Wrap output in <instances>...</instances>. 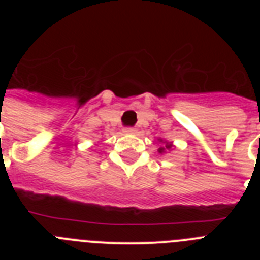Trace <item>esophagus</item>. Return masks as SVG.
Returning <instances> with one entry per match:
<instances>
[{
    "instance_id": "esophagus-1",
    "label": "esophagus",
    "mask_w": 260,
    "mask_h": 260,
    "mask_svg": "<svg viewBox=\"0 0 260 260\" xmlns=\"http://www.w3.org/2000/svg\"><path fill=\"white\" fill-rule=\"evenodd\" d=\"M123 133H125V134H135V133H137V130H135L134 127H126V128H123Z\"/></svg>"
}]
</instances>
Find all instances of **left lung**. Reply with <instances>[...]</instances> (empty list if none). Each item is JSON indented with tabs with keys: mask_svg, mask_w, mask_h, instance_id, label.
Segmentation results:
<instances>
[{
	"mask_svg": "<svg viewBox=\"0 0 260 260\" xmlns=\"http://www.w3.org/2000/svg\"><path fill=\"white\" fill-rule=\"evenodd\" d=\"M160 142H162V146L158 148V152L160 153H164L167 152L168 150H171L172 147H173V143L172 142H167V141H162V139H160Z\"/></svg>",
	"mask_w": 260,
	"mask_h": 260,
	"instance_id": "1",
	"label": "left lung"
}]
</instances>
